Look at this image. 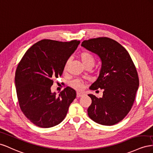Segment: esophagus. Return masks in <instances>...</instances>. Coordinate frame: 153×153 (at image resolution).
Instances as JSON below:
<instances>
[{"label": "esophagus", "instance_id": "obj_1", "mask_svg": "<svg viewBox=\"0 0 153 153\" xmlns=\"http://www.w3.org/2000/svg\"><path fill=\"white\" fill-rule=\"evenodd\" d=\"M85 95L84 93L82 92H77V97H81L82 96H83Z\"/></svg>", "mask_w": 153, "mask_h": 153}]
</instances>
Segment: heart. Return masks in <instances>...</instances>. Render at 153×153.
Segmentation results:
<instances>
[{
  "mask_svg": "<svg viewBox=\"0 0 153 153\" xmlns=\"http://www.w3.org/2000/svg\"><path fill=\"white\" fill-rule=\"evenodd\" d=\"M79 58L81 60L82 64L85 65V67H88V66L94 67V65L95 62V58L94 57V56L92 54L90 53V52H86V51L82 52L81 53H80V54H79ZM68 63H69V59L67 60L66 63H65L64 70H66L67 68ZM71 85L72 87H73L74 88H75L78 90H81L82 88V82L79 79H76V80H74L73 81H72Z\"/></svg>",
  "mask_w": 153,
  "mask_h": 153,
  "instance_id": "1",
  "label": "heart"
}]
</instances>
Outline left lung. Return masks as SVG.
<instances>
[{
    "mask_svg": "<svg viewBox=\"0 0 153 153\" xmlns=\"http://www.w3.org/2000/svg\"><path fill=\"white\" fill-rule=\"evenodd\" d=\"M81 46L97 54L102 62L99 76L90 89H103V95L97 98L88 95L91 104L88 115L99 124H117L131 110L138 88V76L133 60L123 46L107 37L85 40Z\"/></svg>",
    "mask_w": 153,
    "mask_h": 153,
    "instance_id": "8db88e82",
    "label": "left lung"
}]
</instances>
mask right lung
<instances>
[{
    "label": "right lung",
    "instance_id": "add662e5",
    "mask_svg": "<svg viewBox=\"0 0 153 153\" xmlns=\"http://www.w3.org/2000/svg\"><path fill=\"white\" fill-rule=\"evenodd\" d=\"M79 43L77 40H42L26 51L17 66L15 81L20 108L38 127L51 128L62 123L76 97L71 87L58 95L51 88L54 79L62 75L65 63Z\"/></svg>",
    "mask_w": 153,
    "mask_h": 153
}]
</instances>
